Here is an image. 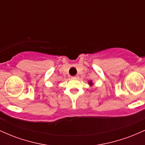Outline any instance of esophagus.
Segmentation results:
<instances>
[{"label": "esophagus", "instance_id": "34e87169", "mask_svg": "<svg viewBox=\"0 0 145 145\" xmlns=\"http://www.w3.org/2000/svg\"><path fill=\"white\" fill-rule=\"evenodd\" d=\"M78 76H75L72 77V79H78Z\"/></svg>", "mask_w": 145, "mask_h": 145}]
</instances>
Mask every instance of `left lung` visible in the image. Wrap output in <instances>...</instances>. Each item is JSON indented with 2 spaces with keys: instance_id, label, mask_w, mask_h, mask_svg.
<instances>
[{
  "instance_id": "8db88e82",
  "label": "left lung",
  "mask_w": 145,
  "mask_h": 145,
  "mask_svg": "<svg viewBox=\"0 0 145 145\" xmlns=\"http://www.w3.org/2000/svg\"><path fill=\"white\" fill-rule=\"evenodd\" d=\"M88 84H89V86H91L93 85V82L92 80H89V82H88Z\"/></svg>"
}]
</instances>
